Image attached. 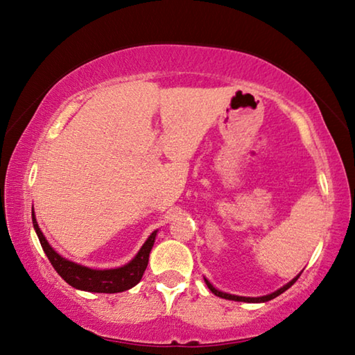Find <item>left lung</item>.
<instances>
[{
  "label": "left lung",
  "instance_id": "8db88e82",
  "mask_svg": "<svg viewBox=\"0 0 355 355\" xmlns=\"http://www.w3.org/2000/svg\"><path fill=\"white\" fill-rule=\"evenodd\" d=\"M300 277V274L294 278V280H291L289 282L288 284H284L283 288H280L278 289V291H275V293H272V294H269V295H263V297H239V295H232V294H226V293H222V291H218V289H216L212 286L211 283H209L206 278H205V282H206V284H207V288L211 289V291L217 295V297H222V299H228V300H237V302H267V300H272V299H275V297H278V295L280 294H283L284 291H286V289H289L293 286V284L297 282V278Z\"/></svg>",
  "mask_w": 355,
  "mask_h": 355
}]
</instances>
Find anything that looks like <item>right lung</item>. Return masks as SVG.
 Segmentation results:
<instances>
[{"instance_id":"right-lung-1","label":"right lung","mask_w":355,"mask_h":355,"mask_svg":"<svg viewBox=\"0 0 355 355\" xmlns=\"http://www.w3.org/2000/svg\"><path fill=\"white\" fill-rule=\"evenodd\" d=\"M33 225H34V230L37 232L40 245H42L46 258H49L51 266H53V269L61 275L64 282L69 283L73 288L81 289V291L107 293V294L127 291V289H130L135 286L137 283H139L144 270H146L148 267L149 253L150 250H153L155 234H157V231H154L153 234L148 237V241L144 242L141 250H139L137 257L133 258L129 264L118 267V269L94 270V269H89V267L75 264L72 261L64 259L49 245V242H46L42 231H40L39 225L36 222V217H34V209H33Z\"/></svg>"}]
</instances>
